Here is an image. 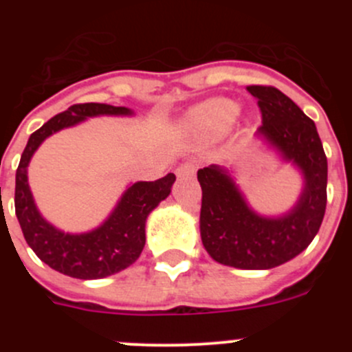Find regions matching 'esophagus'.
Masks as SVG:
<instances>
[{
    "instance_id": "esophagus-1",
    "label": "esophagus",
    "mask_w": 352,
    "mask_h": 352,
    "mask_svg": "<svg viewBox=\"0 0 352 352\" xmlns=\"http://www.w3.org/2000/svg\"><path fill=\"white\" fill-rule=\"evenodd\" d=\"M194 172H196V165H194L192 162H186V163H180L179 166H177L175 173L179 179H187V177H192Z\"/></svg>"
}]
</instances>
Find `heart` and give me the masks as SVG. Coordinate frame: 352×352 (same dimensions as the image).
I'll return each mask as SVG.
<instances>
[{
  "label": "heart",
  "mask_w": 352,
  "mask_h": 352,
  "mask_svg": "<svg viewBox=\"0 0 352 352\" xmlns=\"http://www.w3.org/2000/svg\"><path fill=\"white\" fill-rule=\"evenodd\" d=\"M240 107L226 98H214L197 110L196 120L204 129L212 133H223L236 120Z\"/></svg>",
  "instance_id": "heart-1"
}]
</instances>
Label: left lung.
Returning <instances> with one entry per match:
<instances>
[{"label":"left lung","mask_w":352,"mask_h":352,"mask_svg":"<svg viewBox=\"0 0 352 352\" xmlns=\"http://www.w3.org/2000/svg\"><path fill=\"white\" fill-rule=\"evenodd\" d=\"M264 138L301 172L305 187L293 209L278 218L261 216L247 204L225 168L197 172L202 189L201 239L216 262L236 269H272L305 250L317 235L327 206V156L315 122L274 87L252 85Z\"/></svg>","instance_id":"obj_1"}]
</instances>
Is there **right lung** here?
Returning <instances> with one entry per match:
<instances>
[{"instance_id": "1", "label": "right lung", "mask_w": 352, "mask_h": 352, "mask_svg": "<svg viewBox=\"0 0 352 352\" xmlns=\"http://www.w3.org/2000/svg\"><path fill=\"white\" fill-rule=\"evenodd\" d=\"M97 116H133V110L107 104L71 105L30 134L16 168L15 212L28 247L49 267L76 279L107 278L134 264L146 242L144 226L148 214L168 197L175 182V175L168 173L155 182L133 184L109 218L91 232L73 235L45 221L28 187L27 166L30 158L45 138Z\"/></svg>"}]
</instances>
